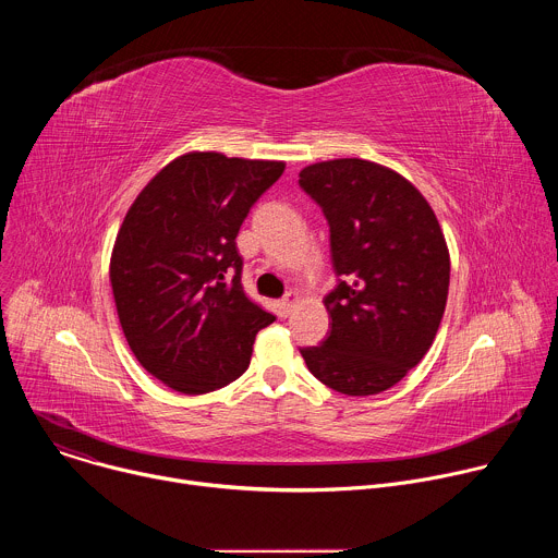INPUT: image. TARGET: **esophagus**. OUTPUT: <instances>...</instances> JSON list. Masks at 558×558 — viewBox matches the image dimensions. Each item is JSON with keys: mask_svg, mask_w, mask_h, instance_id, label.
I'll return each instance as SVG.
<instances>
[{"mask_svg": "<svg viewBox=\"0 0 558 558\" xmlns=\"http://www.w3.org/2000/svg\"><path fill=\"white\" fill-rule=\"evenodd\" d=\"M295 302H298V295H295L293 291H289V293L280 300V315H282V317H287V315L291 313V308L295 306Z\"/></svg>", "mask_w": 558, "mask_h": 558, "instance_id": "1", "label": "esophagus"}]
</instances>
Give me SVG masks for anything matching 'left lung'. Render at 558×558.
<instances>
[{
  "instance_id": "8db88e82",
  "label": "left lung",
  "mask_w": 558,
  "mask_h": 558,
  "mask_svg": "<svg viewBox=\"0 0 558 558\" xmlns=\"http://www.w3.org/2000/svg\"><path fill=\"white\" fill-rule=\"evenodd\" d=\"M298 183L323 207L338 276L325 298L331 331L300 353L329 388L377 395L417 366L437 336L450 282L439 220L413 183L362 158L313 163Z\"/></svg>"
}]
</instances>
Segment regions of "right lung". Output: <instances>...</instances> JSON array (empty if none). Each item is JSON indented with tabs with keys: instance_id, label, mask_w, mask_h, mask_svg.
Listing matches in <instances>:
<instances>
[{
	"instance_id": "obj_1",
	"label": "right lung",
	"mask_w": 558,
	"mask_h": 558,
	"mask_svg": "<svg viewBox=\"0 0 558 558\" xmlns=\"http://www.w3.org/2000/svg\"><path fill=\"white\" fill-rule=\"evenodd\" d=\"M282 172V161L190 151L128 209L110 258L112 293L134 357L166 386L185 395L227 386L276 320L243 291L235 235Z\"/></svg>"
}]
</instances>
